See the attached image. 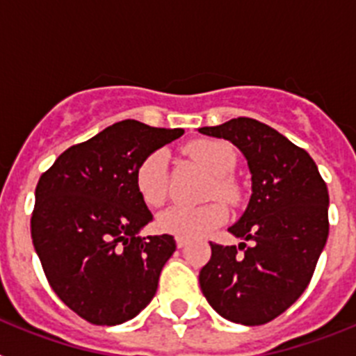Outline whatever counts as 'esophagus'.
Returning <instances> with one entry per match:
<instances>
[{"mask_svg": "<svg viewBox=\"0 0 356 356\" xmlns=\"http://www.w3.org/2000/svg\"><path fill=\"white\" fill-rule=\"evenodd\" d=\"M176 246H178L181 250V248L187 246V241H185L184 237H176Z\"/></svg>", "mask_w": 356, "mask_h": 356, "instance_id": "1", "label": "esophagus"}]
</instances>
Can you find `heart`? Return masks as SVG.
I'll list each match as a JSON object with an SVG mask.
<instances>
[{
	"label": "heart",
	"instance_id": "1",
	"mask_svg": "<svg viewBox=\"0 0 356 356\" xmlns=\"http://www.w3.org/2000/svg\"><path fill=\"white\" fill-rule=\"evenodd\" d=\"M185 151L213 175L210 196L234 200L237 187L229 176L237 165V153L234 147L225 140L197 139L187 144ZM168 155L165 151L156 149L144 156L135 169V187L147 207H160L168 197ZM225 221V207L219 203H210L205 207H169L160 213L156 225L163 234L196 238L210 234Z\"/></svg>",
	"mask_w": 356,
	"mask_h": 356
}]
</instances>
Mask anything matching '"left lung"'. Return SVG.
<instances>
[{
  "label": "left lung",
  "instance_id": "obj_1",
  "mask_svg": "<svg viewBox=\"0 0 356 356\" xmlns=\"http://www.w3.org/2000/svg\"><path fill=\"white\" fill-rule=\"evenodd\" d=\"M200 134L237 146L251 172L250 203L228 228L242 242L238 248L210 242L201 291L225 319L266 325L312 280L328 238V188L307 151L257 119H232Z\"/></svg>",
  "mask_w": 356,
  "mask_h": 356
}]
</instances>
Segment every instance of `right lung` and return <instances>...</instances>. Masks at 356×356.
I'll return each instance as SVG.
<instances>
[{
  "mask_svg": "<svg viewBox=\"0 0 356 356\" xmlns=\"http://www.w3.org/2000/svg\"><path fill=\"white\" fill-rule=\"evenodd\" d=\"M127 119L71 146L40 176L31 238L55 294L92 325L134 319L153 300L172 235L140 237L153 221L135 187L144 156L181 137Z\"/></svg>",
  "mask_w": 356,
  "mask_h": 356,
  "instance_id": "obj_1",
  "label": "right lung"
}]
</instances>
